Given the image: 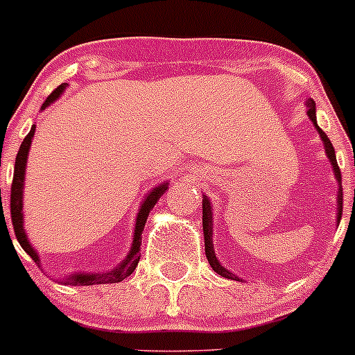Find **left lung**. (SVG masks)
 Masks as SVG:
<instances>
[{"label":"left lung","mask_w":355,"mask_h":355,"mask_svg":"<svg viewBox=\"0 0 355 355\" xmlns=\"http://www.w3.org/2000/svg\"><path fill=\"white\" fill-rule=\"evenodd\" d=\"M309 118L311 119V123L315 124V128L318 130V133H320V138L323 141V145H325V153L327 157L330 158V162H332V166H334V171H336V178L338 180V185H340L342 182V175H340V168H338L337 165V158H336V150H334L332 143H330L329 136H327L320 128L317 126V116H315V103L313 101H309ZM340 192H338L337 196V200H338V214H337V220L340 222L342 219V200H344V197H342V185H340ZM202 225H204V237H205V256H207V261L209 264L212 266V270L216 272H219L220 276H224V278H229V279H236V282H239V278H236L232 272H229L225 268L220 266V263L217 261L216 254H214V248H212V209H210V204H209V198L204 197L202 198Z\"/></svg>","instance_id":"8db88e82"}]
</instances>
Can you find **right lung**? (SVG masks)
I'll return each instance as SVG.
<instances>
[{
  "label": "right lung",
  "instance_id": "right-lung-1",
  "mask_svg": "<svg viewBox=\"0 0 355 355\" xmlns=\"http://www.w3.org/2000/svg\"><path fill=\"white\" fill-rule=\"evenodd\" d=\"M64 89H65V84H60L55 91H52V94L46 97V101L44 103V106H42V109H45L50 103H53V101L62 94ZM33 135H35V124L32 126V130H30V133L25 136V139H23L21 146H19L18 150L17 159H15V173H13V182H11V197H10V214H11V224H13V229H15V236H17L19 246L28 252L30 258H32L35 263L40 264L37 251L30 246L28 237H26L25 229H23V212H21L25 165H26V158H28V150H30V145H32ZM166 189H168V185L162 184L155 187V189L148 193L145 202H143L141 209H139L138 217H136L133 246H131L130 254L126 256V259H124L116 270L107 271V272H96V275H91V272H79V275L69 276V278L65 279V283L72 286H89V285H101V283H118V282H123L124 278H128V276L136 270L138 261L141 258V249H139V244H141V232H143V227H145L148 214H150V210L155 207L158 198L165 193ZM0 200H1V196H0Z\"/></svg>",
  "mask_w": 355,
  "mask_h": 355
}]
</instances>
